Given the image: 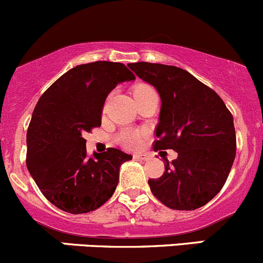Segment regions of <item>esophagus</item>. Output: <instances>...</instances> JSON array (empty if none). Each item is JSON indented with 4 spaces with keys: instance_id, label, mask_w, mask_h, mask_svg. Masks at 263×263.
<instances>
[{
    "instance_id": "esophagus-1",
    "label": "esophagus",
    "mask_w": 263,
    "mask_h": 263,
    "mask_svg": "<svg viewBox=\"0 0 263 263\" xmlns=\"http://www.w3.org/2000/svg\"><path fill=\"white\" fill-rule=\"evenodd\" d=\"M133 158L137 159V161H147L148 157L145 156V154H134V156H133Z\"/></svg>"
}]
</instances>
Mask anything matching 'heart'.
Instances as JSON below:
<instances>
[{
	"mask_svg": "<svg viewBox=\"0 0 263 263\" xmlns=\"http://www.w3.org/2000/svg\"><path fill=\"white\" fill-rule=\"evenodd\" d=\"M151 93H156V90L148 83H138L133 88V95H134L135 100H139ZM118 142L129 149H135L142 143V134L133 130H123L118 135Z\"/></svg>",
	"mask_w": 263,
	"mask_h": 263,
	"instance_id": "obj_1",
	"label": "heart"
}]
</instances>
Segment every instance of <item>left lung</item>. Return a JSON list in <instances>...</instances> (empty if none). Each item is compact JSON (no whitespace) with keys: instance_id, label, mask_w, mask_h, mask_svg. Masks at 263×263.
<instances>
[{"instance_id":"obj_1","label":"left lung","mask_w":263,"mask_h":263,"mask_svg":"<svg viewBox=\"0 0 263 263\" xmlns=\"http://www.w3.org/2000/svg\"><path fill=\"white\" fill-rule=\"evenodd\" d=\"M161 96L154 151L173 149L164 172L149 178L154 196L173 210H195L210 201L226 183L235 158L233 115L215 91L175 66L138 62L128 64Z\"/></svg>"}]
</instances>
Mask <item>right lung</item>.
Returning a JSON list of instances; mask_svg holds the SVG:
<instances>
[{
    "instance_id": "1",
    "label": "right lung",
    "mask_w": 263,
    "mask_h": 263,
    "mask_svg": "<svg viewBox=\"0 0 263 263\" xmlns=\"http://www.w3.org/2000/svg\"><path fill=\"white\" fill-rule=\"evenodd\" d=\"M133 80L123 63L92 62L61 76L37 101L26 134V166L58 209L93 212L112 196L120 166L133 157L116 148L88 156L83 135L101 126L110 91Z\"/></svg>"
}]
</instances>
